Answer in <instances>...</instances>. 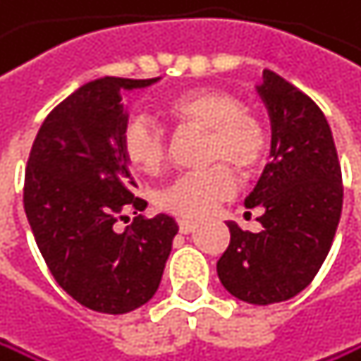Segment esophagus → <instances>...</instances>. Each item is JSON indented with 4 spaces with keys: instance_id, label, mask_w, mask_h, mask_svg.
<instances>
[{
    "instance_id": "obj_1",
    "label": "esophagus",
    "mask_w": 361,
    "mask_h": 361,
    "mask_svg": "<svg viewBox=\"0 0 361 361\" xmlns=\"http://www.w3.org/2000/svg\"><path fill=\"white\" fill-rule=\"evenodd\" d=\"M178 230H180L183 234H191V232L197 230V224H195V221H189V219H180V221H178Z\"/></svg>"
}]
</instances>
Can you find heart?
Instances as JSON below:
<instances>
[{
    "instance_id": "obj_1",
    "label": "heart",
    "mask_w": 361,
    "mask_h": 361,
    "mask_svg": "<svg viewBox=\"0 0 361 361\" xmlns=\"http://www.w3.org/2000/svg\"><path fill=\"white\" fill-rule=\"evenodd\" d=\"M178 129L207 131L202 159L213 164L200 172L178 176L157 195L161 211L180 219H202L237 189L228 166L239 174L258 172L269 157L271 140L262 120L245 111L243 101L221 87H193L164 105ZM120 152L144 174H157L168 159L166 133L146 116H131L120 129Z\"/></svg>"
}]
</instances>
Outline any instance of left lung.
Segmentation results:
<instances>
[{"instance_id": "1", "label": "left lung", "mask_w": 361, "mask_h": 361, "mask_svg": "<svg viewBox=\"0 0 361 361\" xmlns=\"http://www.w3.org/2000/svg\"><path fill=\"white\" fill-rule=\"evenodd\" d=\"M271 114V154L245 200L258 209L260 232L228 221L230 243L217 260L224 288L269 305L308 286L331 247L342 211V172L319 105L274 71L258 87Z\"/></svg>"}]
</instances>
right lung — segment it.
I'll use <instances>...</instances> for the list:
<instances>
[{"label": "right lung", "mask_w": 361, "mask_h": 361, "mask_svg": "<svg viewBox=\"0 0 361 361\" xmlns=\"http://www.w3.org/2000/svg\"><path fill=\"white\" fill-rule=\"evenodd\" d=\"M152 81L101 77L75 90L44 118L25 168V215L51 276L103 314L131 312L157 293L178 232L164 213L116 228L124 209L146 207L120 152V87Z\"/></svg>", "instance_id": "obj_1"}]
</instances>
